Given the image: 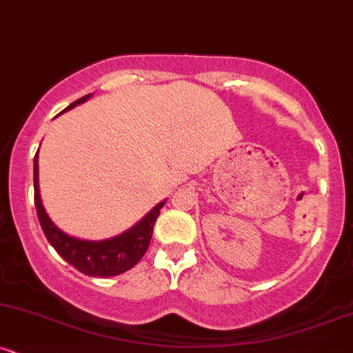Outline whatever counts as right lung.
<instances>
[{
	"mask_svg": "<svg viewBox=\"0 0 353 353\" xmlns=\"http://www.w3.org/2000/svg\"><path fill=\"white\" fill-rule=\"evenodd\" d=\"M92 94H87L81 99L72 102L67 109L82 104ZM33 187H35L37 215H39L41 229H43L45 237L50 242L52 248L77 271L84 272L87 276H99V278L117 276L139 263V259L148 251L151 236H153L154 222L160 215L161 207L165 205V202L154 205L141 221L119 236L102 239V241H85V239L72 237L63 230H60L45 212L39 188V151H37L35 160H33Z\"/></svg>",
	"mask_w": 353,
	"mask_h": 353,
	"instance_id": "right-lung-1",
	"label": "right lung"
}]
</instances>
